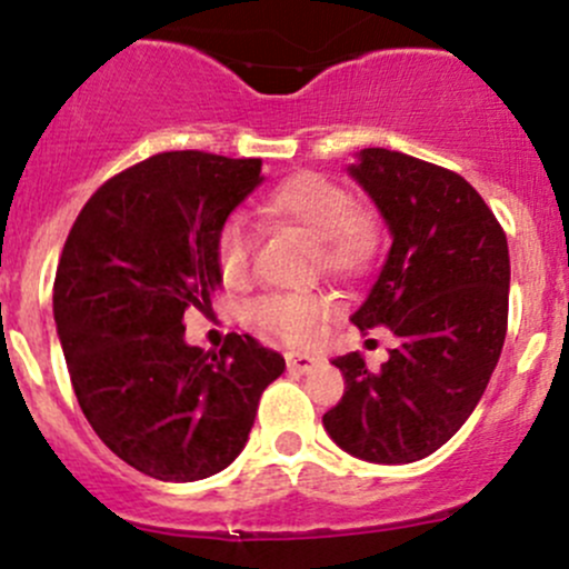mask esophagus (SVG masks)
<instances>
[{"mask_svg":"<svg viewBox=\"0 0 569 569\" xmlns=\"http://www.w3.org/2000/svg\"><path fill=\"white\" fill-rule=\"evenodd\" d=\"M286 362H289V370H295V373H308L313 365L321 362V357L302 355V351H289V355H286Z\"/></svg>","mask_w":569,"mask_h":569,"instance_id":"34e87169","label":"esophagus"}]
</instances>
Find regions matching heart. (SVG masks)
<instances>
[{"instance_id": "heart-1", "label": "heart", "mask_w": 569, "mask_h": 569, "mask_svg": "<svg viewBox=\"0 0 569 569\" xmlns=\"http://www.w3.org/2000/svg\"><path fill=\"white\" fill-rule=\"evenodd\" d=\"M264 212L313 237L316 264L340 280H357L370 272L381 248L379 223L355 204L349 190L335 179L300 171L274 184L264 199ZM214 264L229 283H242L250 269L253 231L242 214H229L214 231ZM248 316L261 330L289 343H310L332 316L327 291H272L250 302Z\"/></svg>"}]
</instances>
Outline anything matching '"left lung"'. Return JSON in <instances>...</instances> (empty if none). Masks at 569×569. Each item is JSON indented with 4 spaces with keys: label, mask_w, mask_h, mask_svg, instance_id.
<instances>
[{
    "label": "left lung",
    "mask_w": 569,
    "mask_h": 569,
    "mask_svg": "<svg viewBox=\"0 0 569 569\" xmlns=\"http://www.w3.org/2000/svg\"><path fill=\"white\" fill-rule=\"evenodd\" d=\"M392 231L360 332L387 327L400 346L379 370L335 357L346 392L325 415L335 445L370 463H411L469 420L499 362L510 305L507 234L482 196L450 169L370 147L351 166Z\"/></svg>",
    "instance_id": "left-lung-1"
}]
</instances>
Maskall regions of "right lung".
<instances>
[{"label":"right lung","instance_id":"add662e5","mask_svg":"<svg viewBox=\"0 0 569 569\" xmlns=\"http://www.w3.org/2000/svg\"><path fill=\"white\" fill-rule=\"evenodd\" d=\"M259 182V158L158 152L106 179L64 239L53 321L76 398L113 456L154 480L226 469L286 370L250 335L184 343V310L220 283L214 231Z\"/></svg>","mask_w":569,"mask_h":569}]
</instances>
